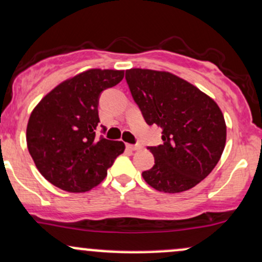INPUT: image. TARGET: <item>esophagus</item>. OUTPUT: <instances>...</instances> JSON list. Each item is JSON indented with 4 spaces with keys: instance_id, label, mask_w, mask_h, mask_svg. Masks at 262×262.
Returning <instances> with one entry per match:
<instances>
[{
    "instance_id": "obj_1",
    "label": "esophagus",
    "mask_w": 262,
    "mask_h": 262,
    "mask_svg": "<svg viewBox=\"0 0 262 262\" xmlns=\"http://www.w3.org/2000/svg\"><path fill=\"white\" fill-rule=\"evenodd\" d=\"M126 148H128L129 150H140V149H142V145H139V144H136V145L126 144Z\"/></svg>"
}]
</instances>
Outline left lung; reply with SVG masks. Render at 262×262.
Here are the masks:
<instances>
[{"label": "left lung", "instance_id": "8db88e82", "mask_svg": "<svg viewBox=\"0 0 262 262\" xmlns=\"http://www.w3.org/2000/svg\"><path fill=\"white\" fill-rule=\"evenodd\" d=\"M125 79L146 124L163 129V144L148 148L155 164L143 171L144 180L163 192L194 188L211 173L225 148L226 124L219 105L169 72L132 68Z\"/></svg>", "mask_w": 262, "mask_h": 262}]
</instances>
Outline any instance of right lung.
Masks as SVG:
<instances>
[{
	"instance_id": "right-lung-1",
	"label": "right lung",
	"mask_w": 262,
	"mask_h": 262,
	"mask_svg": "<svg viewBox=\"0 0 262 262\" xmlns=\"http://www.w3.org/2000/svg\"><path fill=\"white\" fill-rule=\"evenodd\" d=\"M123 77L124 71H85L52 89L33 109L27 148L39 173L54 186L70 192L91 190L124 151L123 142L96 138L100 93Z\"/></svg>"
}]
</instances>
